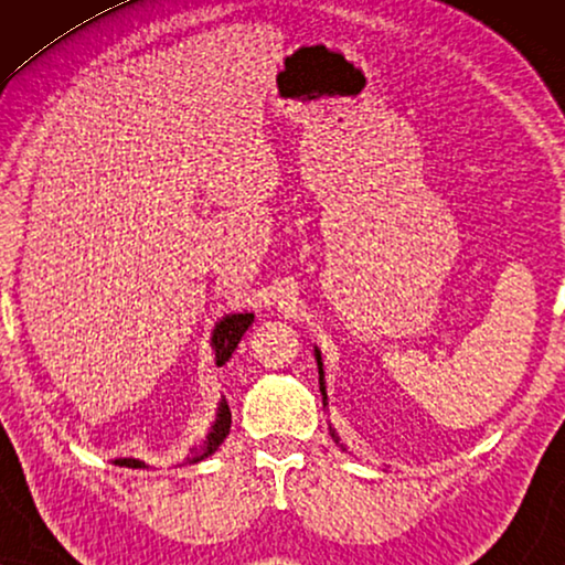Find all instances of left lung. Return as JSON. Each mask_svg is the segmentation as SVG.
I'll return each instance as SVG.
<instances>
[{"label": "left lung", "mask_w": 565, "mask_h": 565, "mask_svg": "<svg viewBox=\"0 0 565 565\" xmlns=\"http://www.w3.org/2000/svg\"><path fill=\"white\" fill-rule=\"evenodd\" d=\"M313 354H316V362H319V385H321L323 406H327V385H323V362H321V352H319V347H313ZM329 429H331V427H329ZM331 437H334V443H339V437L334 435V429H331Z\"/></svg>", "instance_id": "obj_1"}]
</instances>
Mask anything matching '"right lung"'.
Returning <instances> with one entry per match:
<instances>
[{"mask_svg":"<svg viewBox=\"0 0 565 565\" xmlns=\"http://www.w3.org/2000/svg\"><path fill=\"white\" fill-rule=\"evenodd\" d=\"M252 321H254V313H228V316H223L218 323H215L213 337H211V347L215 352V365L218 367L226 365L228 358L238 347V342H242L244 331L252 327ZM228 429H231V408L226 404V398H221L218 412H215V422L211 424V431H207L203 443L192 447L188 458H184V462H200V460H205L207 455H213L221 447L223 439L228 437ZM115 466L146 468V462L136 460V458H118L115 460Z\"/></svg>","mask_w":565,"mask_h":565,"instance_id":"right-lung-1","label":"right lung"}]
</instances>
